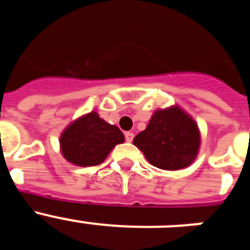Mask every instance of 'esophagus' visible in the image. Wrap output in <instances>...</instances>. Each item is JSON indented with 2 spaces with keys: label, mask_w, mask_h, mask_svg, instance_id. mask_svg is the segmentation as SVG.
Listing matches in <instances>:
<instances>
[{
  "label": "esophagus",
  "mask_w": 250,
  "mask_h": 250,
  "mask_svg": "<svg viewBox=\"0 0 250 250\" xmlns=\"http://www.w3.org/2000/svg\"><path fill=\"white\" fill-rule=\"evenodd\" d=\"M125 139H126L127 143H131L132 139H134V134H132L131 131H127L125 132Z\"/></svg>",
  "instance_id": "34e87169"
}]
</instances>
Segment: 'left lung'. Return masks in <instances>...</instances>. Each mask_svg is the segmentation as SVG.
Returning <instances> with one entry per match:
<instances>
[{
	"label": "left lung",
	"mask_w": 250,
	"mask_h": 250,
	"mask_svg": "<svg viewBox=\"0 0 250 250\" xmlns=\"http://www.w3.org/2000/svg\"><path fill=\"white\" fill-rule=\"evenodd\" d=\"M200 143L196 121L176 104L155 110L146 129L132 140L150 164L170 171L193 164L199 154Z\"/></svg>",
	"instance_id": "8db88e82"
}]
</instances>
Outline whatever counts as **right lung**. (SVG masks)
Here are the masks:
<instances>
[{"mask_svg":"<svg viewBox=\"0 0 250 250\" xmlns=\"http://www.w3.org/2000/svg\"><path fill=\"white\" fill-rule=\"evenodd\" d=\"M124 141L125 136L118 126L91 111L75 119L63 129L60 135V150L63 158L76 167H95Z\"/></svg>","mask_w":250,"mask_h":250,"instance_id":"obj_1","label":"right lung"}]
</instances>
